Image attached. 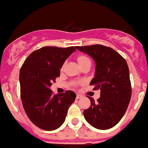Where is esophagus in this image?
<instances>
[{"instance_id":"obj_1","label":"esophagus","mask_w":148,"mask_h":148,"mask_svg":"<svg viewBox=\"0 0 148 148\" xmlns=\"http://www.w3.org/2000/svg\"><path fill=\"white\" fill-rule=\"evenodd\" d=\"M82 97V95H79V94H77L76 95V99H80Z\"/></svg>"}]
</instances>
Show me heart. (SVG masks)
I'll use <instances>...</instances> for the list:
<instances>
[{
	"label": "heart",
	"instance_id": "1",
	"mask_svg": "<svg viewBox=\"0 0 148 148\" xmlns=\"http://www.w3.org/2000/svg\"><path fill=\"white\" fill-rule=\"evenodd\" d=\"M77 60H78V63L80 66L83 65V64H85L86 63H91V60L89 59L88 57L87 56H85V55H79L77 57ZM63 67H62V69H63ZM77 84H79V82H75V85H77Z\"/></svg>",
	"mask_w": 148,
	"mask_h": 148
}]
</instances>
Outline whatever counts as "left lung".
<instances>
[{"label":"left lung","instance_id":"1","mask_svg":"<svg viewBox=\"0 0 148 148\" xmlns=\"http://www.w3.org/2000/svg\"><path fill=\"white\" fill-rule=\"evenodd\" d=\"M76 49L91 56L96 63L95 78L90 82L94 90H101V97L83 114L88 123L98 129H109L125 114L132 96L129 67L125 60L113 48L101 45L77 46Z\"/></svg>","mask_w":148,"mask_h":148}]
</instances>
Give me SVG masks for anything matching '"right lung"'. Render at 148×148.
I'll use <instances>...</instances> for the list:
<instances>
[{
  "instance_id": "obj_1",
  "label": "right lung",
  "mask_w": 148,
  "mask_h": 148,
  "mask_svg": "<svg viewBox=\"0 0 148 148\" xmlns=\"http://www.w3.org/2000/svg\"><path fill=\"white\" fill-rule=\"evenodd\" d=\"M76 47H43L33 51L19 71L20 96L26 115L40 129L52 131L65 121L76 95L72 91L53 95L50 89L66 60Z\"/></svg>"
}]
</instances>
